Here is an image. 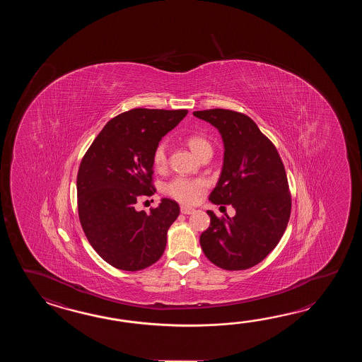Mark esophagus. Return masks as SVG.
<instances>
[{"label": "esophagus", "instance_id": "obj_1", "mask_svg": "<svg viewBox=\"0 0 362 362\" xmlns=\"http://www.w3.org/2000/svg\"><path fill=\"white\" fill-rule=\"evenodd\" d=\"M195 212V209L194 208L185 207V206H181V214H184V215H192Z\"/></svg>", "mask_w": 362, "mask_h": 362}]
</instances>
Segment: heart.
<instances>
[{"label": "heart", "instance_id": "obj_1", "mask_svg": "<svg viewBox=\"0 0 362 362\" xmlns=\"http://www.w3.org/2000/svg\"><path fill=\"white\" fill-rule=\"evenodd\" d=\"M186 142L192 153L199 158L204 153L212 150L209 141L200 136H195V134L190 136ZM153 163L156 170H162L165 168L167 146L164 142L155 147ZM206 189H207V182L203 178L185 177V176L172 178L170 182H167L164 186V192L167 195H170V198L184 204H194L197 200L199 199L200 195L206 192Z\"/></svg>", "mask_w": 362, "mask_h": 362}]
</instances>
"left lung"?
<instances>
[{"label": "left lung", "instance_id": "obj_1", "mask_svg": "<svg viewBox=\"0 0 362 362\" xmlns=\"http://www.w3.org/2000/svg\"><path fill=\"white\" fill-rule=\"evenodd\" d=\"M223 137L221 176L209 195L231 204L235 216L217 217L200 235L208 260L225 270H245L262 262L282 238L291 214V194L277 148L251 117L225 108L194 111Z\"/></svg>", "mask_w": 362, "mask_h": 362}]
</instances>
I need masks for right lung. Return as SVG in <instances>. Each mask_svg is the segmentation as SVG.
Listing matches in <instances>:
<instances>
[{
	"label": "right lung",
	"instance_id": "1",
	"mask_svg": "<svg viewBox=\"0 0 362 362\" xmlns=\"http://www.w3.org/2000/svg\"><path fill=\"white\" fill-rule=\"evenodd\" d=\"M187 110L133 108L111 119L83 156L77 172V209L86 238L116 269L137 272L162 257L167 231L180 215L175 200L137 211L151 197L155 147Z\"/></svg>",
	"mask_w": 362,
	"mask_h": 362
}]
</instances>
